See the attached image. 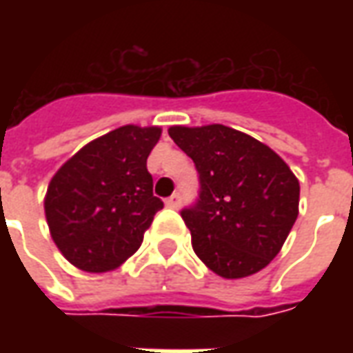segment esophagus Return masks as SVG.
Instances as JSON below:
<instances>
[{
    "instance_id": "1",
    "label": "esophagus",
    "mask_w": 353,
    "mask_h": 353,
    "mask_svg": "<svg viewBox=\"0 0 353 353\" xmlns=\"http://www.w3.org/2000/svg\"><path fill=\"white\" fill-rule=\"evenodd\" d=\"M179 204H181V196H179L177 192H176V194H172V196L166 200V206L174 208V210H176V208H179Z\"/></svg>"
}]
</instances>
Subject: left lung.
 I'll use <instances>...</instances> for the list:
<instances>
[{"label": "left lung", "mask_w": 353, "mask_h": 353, "mask_svg": "<svg viewBox=\"0 0 353 353\" xmlns=\"http://www.w3.org/2000/svg\"><path fill=\"white\" fill-rule=\"evenodd\" d=\"M170 138L200 174V199L183 210L192 250L221 278L263 270L299 215V179L280 154L225 124L170 126Z\"/></svg>", "instance_id": "obj_1"}]
</instances>
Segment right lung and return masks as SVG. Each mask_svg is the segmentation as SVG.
Wrapping results in <instances>:
<instances>
[{
    "label": "right lung",
    "mask_w": 353,
    "mask_h": 353,
    "mask_svg": "<svg viewBox=\"0 0 353 353\" xmlns=\"http://www.w3.org/2000/svg\"><path fill=\"white\" fill-rule=\"evenodd\" d=\"M161 126L124 124L81 147L58 168L45 194L54 244L85 272H111L138 252L161 210L147 157Z\"/></svg>",
    "instance_id": "right-lung-1"
}]
</instances>
